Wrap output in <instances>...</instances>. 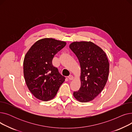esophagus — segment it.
I'll use <instances>...</instances> for the list:
<instances>
[{
	"instance_id": "esophagus-1",
	"label": "esophagus",
	"mask_w": 132,
	"mask_h": 132,
	"mask_svg": "<svg viewBox=\"0 0 132 132\" xmlns=\"http://www.w3.org/2000/svg\"><path fill=\"white\" fill-rule=\"evenodd\" d=\"M68 78L69 80H73V79H74L73 76L72 75H70V76H68Z\"/></svg>"
}]
</instances>
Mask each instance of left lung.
<instances>
[{"instance_id":"1","label":"left lung","mask_w":132,"mask_h":132,"mask_svg":"<svg viewBox=\"0 0 132 132\" xmlns=\"http://www.w3.org/2000/svg\"><path fill=\"white\" fill-rule=\"evenodd\" d=\"M70 48L77 55L81 67V87L74 92L75 98L82 103L93 101L104 88L109 73L106 53L92 42H74Z\"/></svg>"}]
</instances>
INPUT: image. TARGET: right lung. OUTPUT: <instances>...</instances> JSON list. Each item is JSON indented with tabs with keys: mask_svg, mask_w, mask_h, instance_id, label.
I'll list each match as a JSON object with an SVG mask.
<instances>
[{
	"mask_svg": "<svg viewBox=\"0 0 132 132\" xmlns=\"http://www.w3.org/2000/svg\"><path fill=\"white\" fill-rule=\"evenodd\" d=\"M66 42L45 38L36 42L23 60V74L28 88L35 97L48 101L56 95L65 78L52 65L54 55L65 47Z\"/></svg>",
	"mask_w": 132,
	"mask_h": 132,
	"instance_id": "add662e5",
	"label": "right lung"
}]
</instances>
